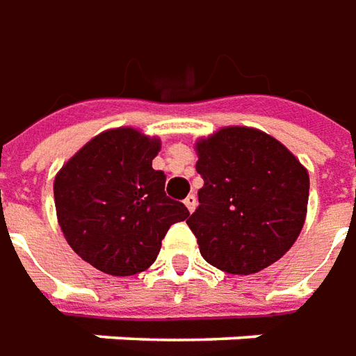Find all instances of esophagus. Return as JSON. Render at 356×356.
<instances>
[{
  "instance_id": "1",
  "label": "esophagus",
  "mask_w": 356,
  "mask_h": 356,
  "mask_svg": "<svg viewBox=\"0 0 356 356\" xmlns=\"http://www.w3.org/2000/svg\"><path fill=\"white\" fill-rule=\"evenodd\" d=\"M184 203H186V207H188V211L192 213V211L195 209V205H197V197H195L193 193H190V195H188V197L184 200Z\"/></svg>"
}]
</instances>
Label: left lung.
Returning <instances> with one entry per match:
<instances>
[{"mask_svg": "<svg viewBox=\"0 0 356 356\" xmlns=\"http://www.w3.org/2000/svg\"><path fill=\"white\" fill-rule=\"evenodd\" d=\"M203 188L186 220L203 259L232 275L271 266L298 238L310 178L285 145L252 127H225L197 143Z\"/></svg>", "mask_w": 356, "mask_h": 356, "instance_id": "left-lung-1", "label": "left lung"}]
</instances>
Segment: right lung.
<instances>
[{"label":"right lung","instance_id":"obj_1","mask_svg":"<svg viewBox=\"0 0 356 356\" xmlns=\"http://www.w3.org/2000/svg\"><path fill=\"white\" fill-rule=\"evenodd\" d=\"M161 141L131 127L92 137L63 164L54 200L73 252L108 275H136L153 264L174 222L190 211L164 192L154 170Z\"/></svg>","mask_w":356,"mask_h":356}]
</instances>
